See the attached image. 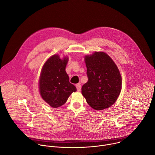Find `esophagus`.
Instances as JSON below:
<instances>
[{"label": "esophagus", "mask_w": 155, "mask_h": 155, "mask_svg": "<svg viewBox=\"0 0 155 155\" xmlns=\"http://www.w3.org/2000/svg\"><path fill=\"white\" fill-rule=\"evenodd\" d=\"M76 87H77V91H80V90H81V84H80V83H78V84H77L76 85Z\"/></svg>", "instance_id": "34e87169"}]
</instances>
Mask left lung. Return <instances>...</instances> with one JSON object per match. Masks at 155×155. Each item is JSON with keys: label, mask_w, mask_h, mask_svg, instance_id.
Listing matches in <instances>:
<instances>
[{"label": "left lung", "mask_w": 155, "mask_h": 155, "mask_svg": "<svg viewBox=\"0 0 155 155\" xmlns=\"http://www.w3.org/2000/svg\"><path fill=\"white\" fill-rule=\"evenodd\" d=\"M84 58L88 80L81 87L82 95L95 110L110 107L118 98L122 88L117 65L104 51H95Z\"/></svg>", "instance_id": "obj_1"}]
</instances>
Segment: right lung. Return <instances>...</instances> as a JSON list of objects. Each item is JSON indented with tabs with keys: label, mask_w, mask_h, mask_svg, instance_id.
I'll return each mask as SVG.
<instances>
[{
	"label": "right lung",
	"mask_w": 155,
	"mask_h": 155,
	"mask_svg": "<svg viewBox=\"0 0 155 155\" xmlns=\"http://www.w3.org/2000/svg\"><path fill=\"white\" fill-rule=\"evenodd\" d=\"M68 56L62 58L58 54L50 56L44 63L38 80V90L42 99L53 108L64 105L76 87L69 82L65 68Z\"/></svg>",
	"instance_id": "add662e5"
}]
</instances>
